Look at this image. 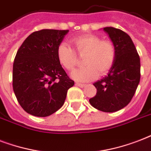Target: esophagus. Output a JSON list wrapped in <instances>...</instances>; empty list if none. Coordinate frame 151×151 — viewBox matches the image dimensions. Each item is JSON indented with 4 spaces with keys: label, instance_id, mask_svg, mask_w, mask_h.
<instances>
[{
    "label": "esophagus",
    "instance_id": "1",
    "mask_svg": "<svg viewBox=\"0 0 151 151\" xmlns=\"http://www.w3.org/2000/svg\"><path fill=\"white\" fill-rule=\"evenodd\" d=\"M78 86H79V87H84L85 86V84L84 83H76Z\"/></svg>",
    "mask_w": 151,
    "mask_h": 151
}]
</instances>
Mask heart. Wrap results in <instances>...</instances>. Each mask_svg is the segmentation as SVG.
<instances>
[{
	"mask_svg": "<svg viewBox=\"0 0 151 151\" xmlns=\"http://www.w3.org/2000/svg\"><path fill=\"white\" fill-rule=\"evenodd\" d=\"M71 43L74 50L65 43H60L57 49V57L60 65L68 71H72L78 65L79 57L86 67L72 72L76 81L88 82L96 79L98 75L106 74L115 62L116 50L110 40H102L95 35H83L72 38Z\"/></svg>",
	"mask_w": 151,
	"mask_h": 151,
	"instance_id": "1",
	"label": "heart"
}]
</instances>
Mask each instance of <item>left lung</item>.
Returning a JSON list of instances; mask_svg holds the SVG:
<instances>
[{"mask_svg": "<svg viewBox=\"0 0 151 151\" xmlns=\"http://www.w3.org/2000/svg\"><path fill=\"white\" fill-rule=\"evenodd\" d=\"M104 31L115 45L116 57L108 76L94 83L96 95L89 101L99 110L113 113L125 107L134 96L140 80V59L128 34L112 27Z\"/></svg>", "mask_w": 151, "mask_h": 151, "instance_id": "8db88e82", "label": "left lung"}]
</instances>
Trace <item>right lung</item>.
Wrapping results in <instances>:
<instances>
[{
	"mask_svg": "<svg viewBox=\"0 0 151 151\" xmlns=\"http://www.w3.org/2000/svg\"><path fill=\"white\" fill-rule=\"evenodd\" d=\"M68 30L43 29L26 38L13 63L12 86L21 107L31 115L45 117L64 105L74 85L60 64L57 46Z\"/></svg>",
	"mask_w": 151,
	"mask_h": 151,
	"instance_id": "right-lung-1",
	"label": "right lung"
}]
</instances>
